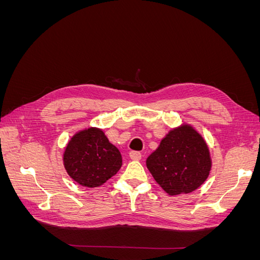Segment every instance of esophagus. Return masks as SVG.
I'll return each instance as SVG.
<instances>
[{"label": "esophagus", "mask_w": 260, "mask_h": 260, "mask_svg": "<svg viewBox=\"0 0 260 260\" xmlns=\"http://www.w3.org/2000/svg\"><path fill=\"white\" fill-rule=\"evenodd\" d=\"M129 155H130V158L133 160H140L141 157H142V154L137 151H131Z\"/></svg>", "instance_id": "obj_1"}]
</instances>
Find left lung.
<instances>
[{
	"label": "left lung",
	"mask_w": 260,
	"mask_h": 260,
	"mask_svg": "<svg viewBox=\"0 0 260 260\" xmlns=\"http://www.w3.org/2000/svg\"><path fill=\"white\" fill-rule=\"evenodd\" d=\"M146 166L156 182L170 195L190 193L209 175L211 160L205 141L193 128L170 131L147 157Z\"/></svg>",
	"instance_id": "1"
}]
</instances>
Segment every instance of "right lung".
Listing matches in <instances>:
<instances>
[{"label":"right lung","instance_id":"1","mask_svg":"<svg viewBox=\"0 0 260 260\" xmlns=\"http://www.w3.org/2000/svg\"><path fill=\"white\" fill-rule=\"evenodd\" d=\"M64 165L68 175L78 183L95 187L117 174L122 158L119 149L109 142L103 131L90 128L70 140L65 149Z\"/></svg>","mask_w":260,"mask_h":260}]
</instances>
